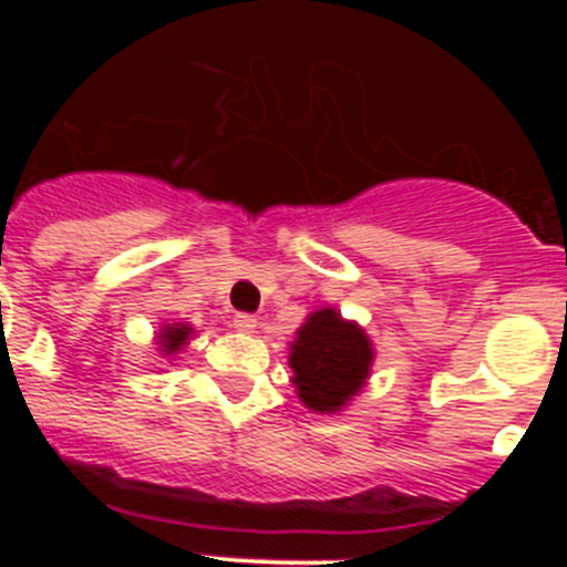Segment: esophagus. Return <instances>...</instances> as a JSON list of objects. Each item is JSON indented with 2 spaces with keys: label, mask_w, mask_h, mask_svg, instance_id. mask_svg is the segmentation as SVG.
<instances>
[{
  "label": "esophagus",
  "mask_w": 567,
  "mask_h": 567,
  "mask_svg": "<svg viewBox=\"0 0 567 567\" xmlns=\"http://www.w3.org/2000/svg\"><path fill=\"white\" fill-rule=\"evenodd\" d=\"M233 327L238 329V332H244V334H252L255 329L260 327V323H258V318H255V315H235Z\"/></svg>",
  "instance_id": "esophagus-1"
}]
</instances>
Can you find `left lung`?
Listing matches in <instances>:
<instances>
[{"label":"left lung","mask_w":567,"mask_h":567,"mask_svg":"<svg viewBox=\"0 0 567 567\" xmlns=\"http://www.w3.org/2000/svg\"><path fill=\"white\" fill-rule=\"evenodd\" d=\"M374 343L358 320L320 307L300 323L289 343L295 394L309 412L340 414L372 378Z\"/></svg>","instance_id":"1"}]
</instances>
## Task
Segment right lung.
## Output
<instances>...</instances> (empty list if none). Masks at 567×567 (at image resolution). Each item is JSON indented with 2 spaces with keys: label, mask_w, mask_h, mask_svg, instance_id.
Segmentation results:
<instances>
[{
  "label": "right lung",
  "mask_w": 567,
  "mask_h": 567,
  "mask_svg": "<svg viewBox=\"0 0 567 567\" xmlns=\"http://www.w3.org/2000/svg\"><path fill=\"white\" fill-rule=\"evenodd\" d=\"M193 338H195L193 323L178 320V323H164V327L155 332V346H158V354H162V358L175 360Z\"/></svg>",
  "instance_id": "right-lung-1"
}]
</instances>
